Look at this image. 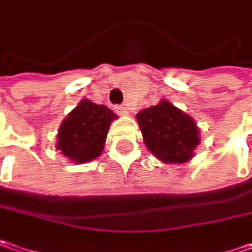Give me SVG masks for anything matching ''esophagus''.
Instances as JSON below:
<instances>
[{
	"label": "esophagus",
	"mask_w": 252,
	"mask_h": 252,
	"mask_svg": "<svg viewBox=\"0 0 252 252\" xmlns=\"http://www.w3.org/2000/svg\"><path fill=\"white\" fill-rule=\"evenodd\" d=\"M115 111H117V114L120 115H129V111H128V108H126V105H117Z\"/></svg>",
	"instance_id": "obj_1"
}]
</instances>
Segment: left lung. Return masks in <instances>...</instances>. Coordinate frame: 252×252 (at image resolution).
<instances>
[{"mask_svg": "<svg viewBox=\"0 0 252 252\" xmlns=\"http://www.w3.org/2000/svg\"><path fill=\"white\" fill-rule=\"evenodd\" d=\"M147 148L163 163H183L200 142L199 128L190 115L166 100L137 114Z\"/></svg>", "mask_w": 252, "mask_h": 252, "instance_id": "left-lung-1", "label": "left lung"}]
</instances>
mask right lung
<instances>
[{
	"label": "right lung",
	"mask_w": 252,
	"mask_h": 252,
	"mask_svg": "<svg viewBox=\"0 0 252 252\" xmlns=\"http://www.w3.org/2000/svg\"><path fill=\"white\" fill-rule=\"evenodd\" d=\"M115 118L107 105L84 98L62 123L56 149L76 163L93 160L103 152L110 124Z\"/></svg>",
	"instance_id": "add662e5"
}]
</instances>
